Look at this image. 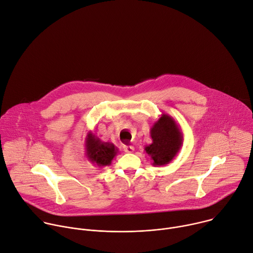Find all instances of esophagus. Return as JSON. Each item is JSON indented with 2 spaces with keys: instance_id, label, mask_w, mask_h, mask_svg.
Segmentation results:
<instances>
[{
  "instance_id": "1",
  "label": "esophagus",
  "mask_w": 253,
  "mask_h": 253,
  "mask_svg": "<svg viewBox=\"0 0 253 253\" xmlns=\"http://www.w3.org/2000/svg\"><path fill=\"white\" fill-rule=\"evenodd\" d=\"M124 151H125L126 153L130 154V153H133L134 148H133L132 146H124Z\"/></svg>"
}]
</instances>
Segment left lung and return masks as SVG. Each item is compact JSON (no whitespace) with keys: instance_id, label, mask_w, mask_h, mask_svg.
I'll use <instances>...</instances> for the list:
<instances>
[{"instance_id":"1","label":"left lung","mask_w":253,"mask_h":253,"mask_svg":"<svg viewBox=\"0 0 253 253\" xmlns=\"http://www.w3.org/2000/svg\"><path fill=\"white\" fill-rule=\"evenodd\" d=\"M153 142L145 147L154 166H165L172 162L183 145V132L177 122L169 115L163 114L151 127Z\"/></svg>"}]
</instances>
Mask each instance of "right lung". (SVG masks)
<instances>
[{
	"mask_svg": "<svg viewBox=\"0 0 253 253\" xmlns=\"http://www.w3.org/2000/svg\"><path fill=\"white\" fill-rule=\"evenodd\" d=\"M119 150L111 143H104L92 133L88 131L85 137V155L90 163L102 168L109 166L118 155Z\"/></svg>",
	"mask_w": 253,
	"mask_h": 253,
	"instance_id": "right-lung-1",
	"label": "right lung"
}]
</instances>
